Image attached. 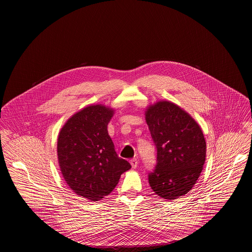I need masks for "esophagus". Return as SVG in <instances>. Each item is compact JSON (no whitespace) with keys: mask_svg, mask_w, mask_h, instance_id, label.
<instances>
[{"mask_svg":"<svg viewBox=\"0 0 252 252\" xmlns=\"http://www.w3.org/2000/svg\"><path fill=\"white\" fill-rule=\"evenodd\" d=\"M130 164H131L132 168H137L138 164H139V160L137 158H132L130 159Z\"/></svg>","mask_w":252,"mask_h":252,"instance_id":"1","label":"esophagus"}]
</instances>
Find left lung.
Masks as SVG:
<instances>
[{"label": "left lung", "mask_w": 252, "mask_h": 252, "mask_svg": "<svg viewBox=\"0 0 252 252\" xmlns=\"http://www.w3.org/2000/svg\"><path fill=\"white\" fill-rule=\"evenodd\" d=\"M157 147L150 187L159 197L175 200L192 190L206 160V141L197 122L180 106L158 101L144 112Z\"/></svg>", "instance_id": "1"}]
</instances>
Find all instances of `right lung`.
I'll list each match as a JSON object with an SVG mask.
<instances>
[{"instance_id":"obj_1","label":"right lung","mask_w":252,"mask_h":252,"mask_svg":"<svg viewBox=\"0 0 252 252\" xmlns=\"http://www.w3.org/2000/svg\"><path fill=\"white\" fill-rule=\"evenodd\" d=\"M114 114L105 105H91L74 113L60 129L58 158L68 186L79 196L98 201L115 188L131 165L117 155L108 132Z\"/></svg>"}]
</instances>
